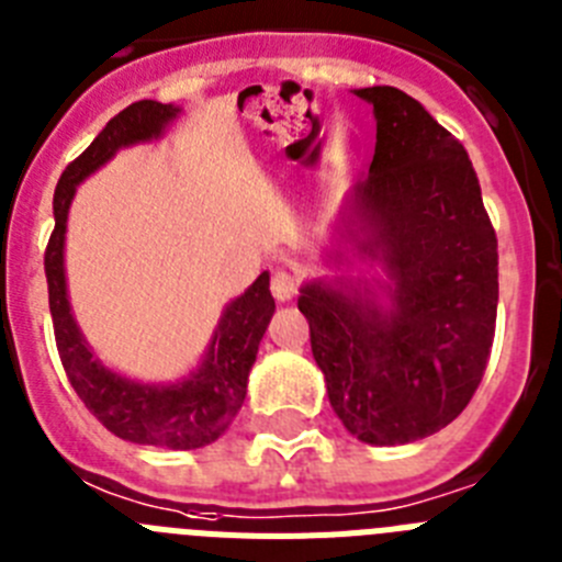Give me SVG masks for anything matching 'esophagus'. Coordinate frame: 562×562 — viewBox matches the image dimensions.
I'll return each instance as SVG.
<instances>
[{
  "mask_svg": "<svg viewBox=\"0 0 562 562\" xmlns=\"http://www.w3.org/2000/svg\"><path fill=\"white\" fill-rule=\"evenodd\" d=\"M296 291H300V280L291 271H274V277H271V294H274V300H294Z\"/></svg>",
  "mask_w": 562,
  "mask_h": 562,
  "instance_id": "esophagus-1",
  "label": "esophagus"
}]
</instances>
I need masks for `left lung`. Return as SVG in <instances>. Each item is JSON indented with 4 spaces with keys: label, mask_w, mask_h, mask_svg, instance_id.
<instances>
[{
    "label": "left lung",
    "mask_w": 562,
    "mask_h": 562,
    "mask_svg": "<svg viewBox=\"0 0 562 562\" xmlns=\"http://www.w3.org/2000/svg\"><path fill=\"white\" fill-rule=\"evenodd\" d=\"M375 155L356 187L359 243L390 274L382 311L311 282L300 311L330 407L364 443H409L461 416L490 362L497 237L461 140L396 87H364Z\"/></svg>",
    "instance_id": "1"
}]
</instances>
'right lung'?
Masks as SVG:
<instances>
[{"label":"right lung","mask_w":562,"mask_h":562,"mask_svg":"<svg viewBox=\"0 0 562 562\" xmlns=\"http://www.w3.org/2000/svg\"><path fill=\"white\" fill-rule=\"evenodd\" d=\"M175 115H178V106L172 104L135 101L115 119H110L99 138L72 164H67L53 194L56 226L45 248V274L58 359L65 364L67 379L85 407L124 441L169 447V450H198L217 441L234 422L237 409L243 407L248 370L257 359L260 339L274 314V296L268 288L266 271L254 280L246 294L228 305L221 325L214 330L206 362L200 364L198 373L169 387L130 382L95 362L85 336L78 334L72 322L65 285V228L76 183L95 172L121 146L160 135V130Z\"/></svg>","instance_id":"obj_1"}]
</instances>
